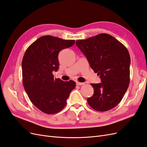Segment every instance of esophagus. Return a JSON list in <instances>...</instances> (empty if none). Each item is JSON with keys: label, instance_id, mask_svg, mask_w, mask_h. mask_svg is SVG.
<instances>
[{"label": "esophagus", "instance_id": "1", "mask_svg": "<svg viewBox=\"0 0 147 147\" xmlns=\"http://www.w3.org/2000/svg\"><path fill=\"white\" fill-rule=\"evenodd\" d=\"M76 84H77V85L82 86V85H83V84H84V83H81V82H77Z\"/></svg>", "mask_w": 147, "mask_h": 147}]
</instances>
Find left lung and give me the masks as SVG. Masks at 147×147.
I'll return each instance as SVG.
<instances>
[{
    "instance_id": "obj_1",
    "label": "left lung",
    "mask_w": 147,
    "mask_h": 147,
    "mask_svg": "<svg viewBox=\"0 0 147 147\" xmlns=\"http://www.w3.org/2000/svg\"><path fill=\"white\" fill-rule=\"evenodd\" d=\"M76 45L86 56L101 83L94 84V94L87 99L91 108L105 112L116 107L126 92L130 81L131 58L127 48L112 35L100 34Z\"/></svg>"
}]
</instances>
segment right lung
<instances>
[{"label": "right lung", "instance_id": "add662e5", "mask_svg": "<svg viewBox=\"0 0 147 147\" xmlns=\"http://www.w3.org/2000/svg\"><path fill=\"white\" fill-rule=\"evenodd\" d=\"M74 43V40L45 35L31 44L24 53L22 61L24 88L31 102L43 113L55 114L63 110L75 87L74 81L54 78L53 74L59 69V52Z\"/></svg>", "mask_w": 147, "mask_h": 147}]
</instances>
